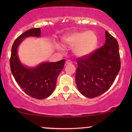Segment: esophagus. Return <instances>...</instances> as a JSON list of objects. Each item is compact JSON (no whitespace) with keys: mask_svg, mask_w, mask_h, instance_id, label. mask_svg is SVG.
Segmentation results:
<instances>
[{"mask_svg":"<svg viewBox=\"0 0 132 132\" xmlns=\"http://www.w3.org/2000/svg\"><path fill=\"white\" fill-rule=\"evenodd\" d=\"M72 64V61H71V60H67V61H66V64Z\"/></svg>","mask_w":132,"mask_h":132,"instance_id":"obj_1","label":"esophagus"}]
</instances>
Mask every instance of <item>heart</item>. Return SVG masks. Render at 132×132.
Listing matches in <instances>:
<instances>
[{
    "mask_svg": "<svg viewBox=\"0 0 132 132\" xmlns=\"http://www.w3.org/2000/svg\"><path fill=\"white\" fill-rule=\"evenodd\" d=\"M66 46L74 47V53L79 57H84L95 50L98 43L96 34L92 31H77L63 38Z\"/></svg>",
    "mask_w": 132,
    "mask_h": 132,
    "instance_id": "heart-1",
    "label": "heart"
}]
</instances>
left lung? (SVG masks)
Segmentation results:
<instances>
[{
	"instance_id": "left-lung-1",
	"label": "left lung",
	"mask_w": 132,
	"mask_h": 132,
	"mask_svg": "<svg viewBox=\"0 0 132 132\" xmlns=\"http://www.w3.org/2000/svg\"><path fill=\"white\" fill-rule=\"evenodd\" d=\"M76 61V82L79 91L88 98L99 96L111 87L120 69L117 41L105 31L104 46Z\"/></svg>"
}]
</instances>
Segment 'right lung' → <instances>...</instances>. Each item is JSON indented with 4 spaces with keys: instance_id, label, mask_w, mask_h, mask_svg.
Instances as JSON below:
<instances>
[{
    "instance_id": "add662e5",
    "label": "right lung",
    "mask_w": 132,
    "mask_h": 132,
    "mask_svg": "<svg viewBox=\"0 0 132 132\" xmlns=\"http://www.w3.org/2000/svg\"><path fill=\"white\" fill-rule=\"evenodd\" d=\"M40 36V28H31L20 35L12 47L10 64L12 75L23 90L33 98L44 99L54 91L57 78L63 70L65 60L43 62L36 67L31 68L22 64L17 54L18 47L25 38Z\"/></svg>"
}]
</instances>
